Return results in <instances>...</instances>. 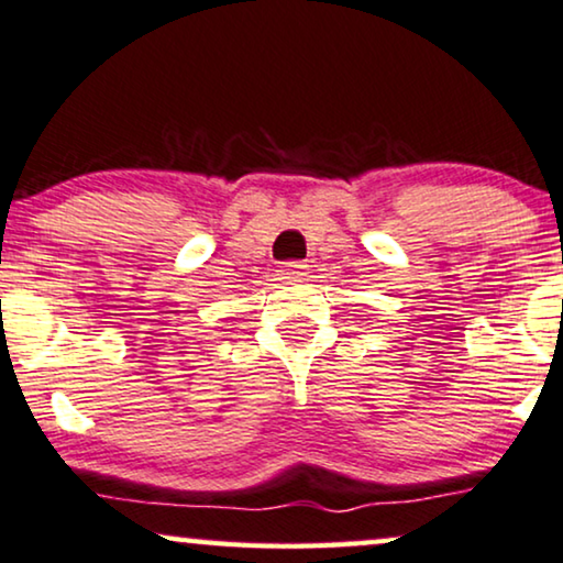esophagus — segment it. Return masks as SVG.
Listing matches in <instances>:
<instances>
[{"label": "esophagus", "mask_w": 563, "mask_h": 563, "mask_svg": "<svg viewBox=\"0 0 563 563\" xmlns=\"http://www.w3.org/2000/svg\"><path fill=\"white\" fill-rule=\"evenodd\" d=\"M280 275H283V280L298 283V280H303L306 275H308V267L303 263H285L280 267Z\"/></svg>", "instance_id": "1"}]
</instances>
